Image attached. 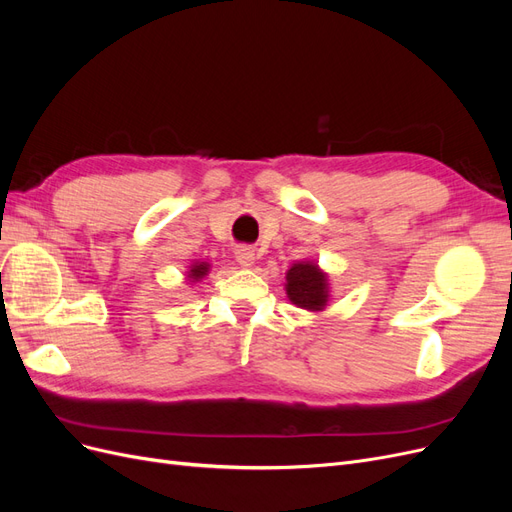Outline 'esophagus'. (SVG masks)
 <instances>
[{
    "label": "esophagus",
    "mask_w": 512,
    "mask_h": 512,
    "mask_svg": "<svg viewBox=\"0 0 512 512\" xmlns=\"http://www.w3.org/2000/svg\"><path fill=\"white\" fill-rule=\"evenodd\" d=\"M235 258H237V262L239 265H243V267H252L254 265V250L250 245H239L237 250H235Z\"/></svg>",
    "instance_id": "obj_1"
}]
</instances>
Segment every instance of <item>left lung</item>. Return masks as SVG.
Masks as SVG:
<instances>
[{
  "instance_id": "1",
  "label": "left lung",
  "mask_w": 512,
  "mask_h": 512,
  "mask_svg": "<svg viewBox=\"0 0 512 512\" xmlns=\"http://www.w3.org/2000/svg\"><path fill=\"white\" fill-rule=\"evenodd\" d=\"M288 299L305 309H322L327 305V275L312 262H297L286 273Z\"/></svg>"
}]
</instances>
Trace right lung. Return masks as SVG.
<instances>
[{
	"label": "right lung",
	"mask_w": 512,
	"mask_h": 512,
	"mask_svg": "<svg viewBox=\"0 0 512 512\" xmlns=\"http://www.w3.org/2000/svg\"><path fill=\"white\" fill-rule=\"evenodd\" d=\"M207 271H209L207 262H203V265H194V267L190 269V277H192V280H200V277L207 275Z\"/></svg>",
	"instance_id": "1"
}]
</instances>
